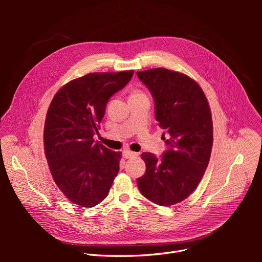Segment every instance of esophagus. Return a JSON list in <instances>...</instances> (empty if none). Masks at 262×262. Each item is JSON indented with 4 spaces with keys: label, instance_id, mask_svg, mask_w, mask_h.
<instances>
[{
    "label": "esophagus",
    "instance_id": "34e87169",
    "mask_svg": "<svg viewBox=\"0 0 262 262\" xmlns=\"http://www.w3.org/2000/svg\"><path fill=\"white\" fill-rule=\"evenodd\" d=\"M122 156L124 159H130V158H135L138 156L137 152H134L132 150H128V149H126V150H123L122 152Z\"/></svg>",
    "mask_w": 262,
    "mask_h": 262
}]
</instances>
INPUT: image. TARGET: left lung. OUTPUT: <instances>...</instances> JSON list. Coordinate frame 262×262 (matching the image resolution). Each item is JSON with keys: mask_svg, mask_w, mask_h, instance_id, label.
Returning <instances> with one entry per match:
<instances>
[{"mask_svg": "<svg viewBox=\"0 0 262 262\" xmlns=\"http://www.w3.org/2000/svg\"><path fill=\"white\" fill-rule=\"evenodd\" d=\"M137 76L155 99L156 119L168 147L161 158L142 154L146 172L137 179L138 188L148 200L170 206L192 194L207 168L212 147L209 104L200 86L185 74L155 68Z\"/></svg>", "mask_w": 262, "mask_h": 262, "instance_id": "8db88e82", "label": "left lung"}]
</instances>
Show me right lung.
Instances as JSON below:
<instances>
[{
  "instance_id": "add662e5",
  "label": "right lung",
  "mask_w": 262,
  "mask_h": 262,
  "mask_svg": "<svg viewBox=\"0 0 262 262\" xmlns=\"http://www.w3.org/2000/svg\"><path fill=\"white\" fill-rule=\"evenodd\" d=\"M134 70L93 72L63 86L54 96L45 125V151L52 176L74 204L92 207L108 194L121 152L93 140L112 95L123 89Z\"/></svg>"
}]
</instances>
